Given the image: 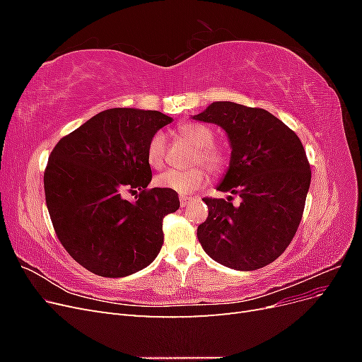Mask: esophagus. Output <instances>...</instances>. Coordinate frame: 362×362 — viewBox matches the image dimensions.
<instances>
[{"label": "esophagus", "instance_id": "1", "mask_svg": "<svg viewBox=\"0 0 362 362\" xmlns=\"http://www.w3.org/2000/svg\"><path fill=\"white\" fill-rule=\"evenodd\" d=\"M190 201H192L190 196H184V194L180 196V204H181V206H185Z\"/></svg>", "mask_w": 362, "mask_h": 362}]
</instances>
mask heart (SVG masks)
Segmentation results:
<instances>
[{"instance_id": "1", "label": "heart", "mask_w": 362, "mask_h": 362, "mask_svg": "<svg viewBox=\"0 0 362 362\" xmlns=\"http://www.w3.org/2000/svg\"><path fill=\"white\" fill-rule=\"evenodd\" d=\"M178 134L196 146L192 163L204 164L210 173L218 175L225 173L229 164V157L226 151L214 144V133L211 128L202 124H181L178 127ZM164 152H166V136L161 131L156 133L148 141L146 146V160L151 168H161L164 163ZM206 170L202 166H193L187 170H166L160 173L156 178V184L161 189L173 190L177 193L185 194L198 190L206 182Z\"/></svg>"}]
</instances>
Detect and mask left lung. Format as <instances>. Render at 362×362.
Listing matches in <instances>:
<instances>
[{"instance_id": "left-lung-1", "label": "left lung", "mask_w": 362, "mask_h": 362, "mask_svg": "<svg viewBox=\"0 0 362 362\" xmlns=\"http://www.w3.org/2000/svg\"><path fill=\"white\" fill-rule=\"evenodd\" d=\"M221 125L231 141V163L217 190L240 196L204 198L208 217L198 226L204 250L235 270L275 261L298 231L311 182L298 134L264 108L217 101L193 116Z\"/></svg>"}]
</instances>
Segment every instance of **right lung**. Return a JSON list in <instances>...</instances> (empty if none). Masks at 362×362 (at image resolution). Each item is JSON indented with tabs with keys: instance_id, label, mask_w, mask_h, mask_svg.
<instances>
[{
	"instance_id": "right-lung-1",
	"label": "right lung",
	"mask_w": 362,
	"mask_h": 362,
	"mask_svg": "<svg viewBox=\"0 0 362 362\" xmlns=\"http://www.w3.org/2000/svg\"><path fill=\"white\" fill-rule=\"evenodd\" d=\"M172 117L156 110L110 108L59 140L43 173L54 231L68 254L104 278L128 276L156 259L163 218L178 193L146 189L149 139ZM137 188L136 203L122 198Z\"/></svg>"
}]
</instances>
